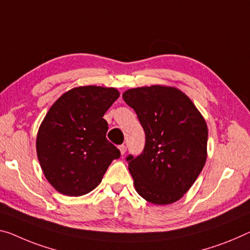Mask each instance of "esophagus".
<instances>
[{
    "label": "esophagus",
    "mask_w": 250,
    "mask_h": 250,
    "mask_svg": "<svg viewBox=\"0 0 250 250\" xmlns=\"http://www.w3.org/2000/svg\"><path fill=\"white\" fill-rule=\"evenodd\" d=\"M118 148H120L121 154L124 155L125 153H126V146H125V145H120V147H118Z\"/></svg>",
    "instance_id": "34e87169"
}]
</instances>
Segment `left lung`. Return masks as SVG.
<instances>
[{"label":"left lung","mask_w":250,"mask_h":250,"mask_svg":"<svg viewBox=\"0 0 250 250\" xmlns=\"http://www.w3.org/2000/svg\"><path fill=\"white\" fill-rule=\"evenodd\" d=\"M145 132L143 153L127 156L137 193L153 205L181 199L207 161L208 127L188 96L175 87L153 85L126 90Z\"/></svg>","instance_id":"obj_1"}]
</instances>
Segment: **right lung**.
Instances as JSON below:
<instances>
[{"mask_svg": "<svg viewBox=\"0 0 250 250\" xmlns=\"http://www.w3.org/2000/svg\"><path fill=\"white\" fill-rule=\"evenodd\" d=\"M120 97L113 87L80 86L61 95L42 121L37 154L48 182L69 197L89 193L121 152L103 116Z\"/></svg>", "mask_w": 250, "mask_h": 250, "instance_id": "1", "label": "right lung"}]
</instances>
